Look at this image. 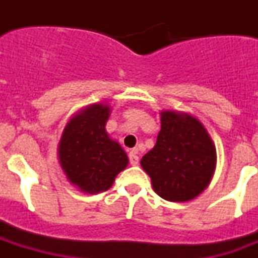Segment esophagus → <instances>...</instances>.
I'll return each instance as SVG.
<instances>
[{"label": "esophagus", "instance_id": "1", "mask_svg": "<svg viewBox=\"0 0 258 258\" xmlns=\"http://www.w3.org/2000/svg\"><path fill=\"white\" fill-rule=\"evenodd\" d=\"M129 161H131L132 165H137V164H138V161H140L138 150H132L131 154H129Z\"/></svg>", "mask_w": 258, "mask_h": 258}]
</instances>
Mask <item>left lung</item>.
I'll list each match as a JSON object with an SVG mask.
<instances>
[{
    "mask_svg": "<svg viewBox=\"0 0 258 258\" xmlns=\"http://www.w3.org/2000/svg\"><path fill=\"white\" fill-rule=\"evenodd\" d=\"M156 145L141 159L155 192L168 202L195 199L213 178L217 152L204 125L181 111H161Z\"/></svg>",
    "mask_w": 258,
    "mask_h": 258,
    "instance_id": "left-lung-1",
    "label": "left lung"
}]
</instances>
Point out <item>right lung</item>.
Returning a JSON list of instances; mask_svg holds the SVG:
<instances>
[{
    "label": "right lung",
    "mask_w": 258,
    "mask_h": 258,
    "mask_svg": "<svg viewBox=\"0 0 258 258\" xmlns=\"http://www.w3.org/2000/svg\"><path fill=\"white\" fill-rule=\"evenodd\" d=\"M109 115L111 107L106 103L86 106L70 118L61 133L59 164L68 182L81 192L107 191L129 163L120 143L107 133Z\"/></svg>",
    "instance_id": "1"
}]
</instances>
